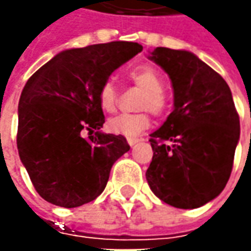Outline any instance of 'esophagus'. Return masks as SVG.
<instances>
[{
  "label": "esophagus",
  "mask_w": 251,
  "mask_h": 251,
  "mask_svg": "<svg viewBox=\"0 0 251 251\" xmlns=\"http://www.w3.org/2000/svg\"><path fill=\"white\" fill-rule=\"evenodd\" d=\"M127 141H128V144H130L131 147H132V145H135V144H137V142H140V138H134V137H130V138H127Z\"/></svg>",
  "instance_id": "obj_1"
}]
</instances>
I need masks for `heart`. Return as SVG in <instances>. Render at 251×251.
<instances>
[{
	"mask_svg": "<svg viewBox=\"0 0 251 251\" xmlns=\"http://www.w3.org/2000/svg\"><path fill=\"white\" fill-rule=\"evenodd\" d=\"M128 78L134 85L142 89L138 109L147 110L132 113V114H119L107 121V130L124 137H135L148 128L151 117L148 110L155 116H162L168 109V96L163 91V78L158 70L151 65H140L128 73ZM98 100L100 107L107 113L116 110L119 103V93L113 81L107 79L101 83L98 92Z\"/></svg>",
	"mask_w": 251,
	"mask_h": 251,
	"instance_id": "1",
	"label": "heart"
}]
</instances>
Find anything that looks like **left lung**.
<instances>
[{
    "label": "left lung",
    "mask_w": 251,
    "mask_h": 251,
    "mask_svg": "<svg viewBox=\"0 0 251 251\" xmlns=\"http://www.w3.org/2000/svg\"><path fill=\"white\" fill-rule=\"evenodd\" d=\"M150 60L173 86V111L151 134V190L163 202L193 209L226 186L240 137L239 114L225 79L196 54L156 47Z\"/></svg>",
    "instance_id": "1"
}]
</instances>
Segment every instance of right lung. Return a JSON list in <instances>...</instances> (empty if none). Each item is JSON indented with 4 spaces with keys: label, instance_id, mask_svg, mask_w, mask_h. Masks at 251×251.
Here are the masks:
<instances>
[{
    "label": "right lung",
    "instance_id": "add662e5",
    "mask_svg": "<svg viewBox=\"0 0 251 251\" xmlns=\"http://www.w3.org/2000/svg\"><path fill=\"white\" fill-rule=\"evenodd\" d=\"M142 51L131 42H110L57 54L27 79L18 106L16 145L39 196L64 208L99 197L113 163L130 145L104 134L98 92L113 71ZM83 130L95 132L88 140Z\"/></svg>",
    "mask_w": 251,
    "mask_h": 251
}]
</instances>
